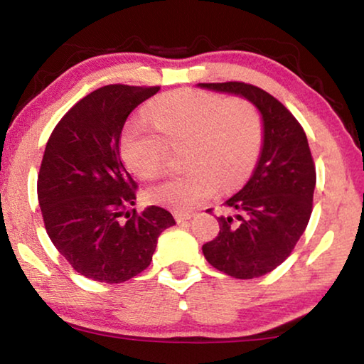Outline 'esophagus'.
<instances>
[{"label": "esophagus", "instance_id": "esophagus-1", "mask_svg": "<svg viewBox=\"0 0 364 364\" xmlns=\"http://www.w3.org/2000/svg\"><path fill=\"white\" fill-rule=\"evenodd\" d=\"M175 218L178 223H183V221H188L193 218V213H175Z\"/></svg>", "mask_w": 364, "mask_h": 364}]
</instances>
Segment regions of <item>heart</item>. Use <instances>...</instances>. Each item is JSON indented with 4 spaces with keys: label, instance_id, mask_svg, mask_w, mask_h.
I'll return each instance as SVG.
<instances>
[{
    "label": "heart",
    "instance_id": "heart-1",
    "mask_svg": "<svg viewBox=\"0 0 364 364\" xmlns=\"http://www.w3.org/2000/svg\"><path fill=\"white\" fill-rule=\"evenodd\" d=\"M147 115L160 135L143 122L122 133L120 156L134 175L151 180L165 167L168 147L184 151L189 171L147 188L154 204L186 212L218 188L231 189L250 173L262 147L263 127L257 107L242 97L223 100L194 90H178L154 101Z\"/></svg>",
    "mask_w": 364,
    "mask_h": 364
}]
</instances>
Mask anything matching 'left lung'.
Segmentation results:
<instances>
[{
	"instance_id": "1",
	"label": "left lung",
	"mask_w": 364,
	"mask_h": 364,
	"mask_svg": "<svg viewBox=\"0 0 364 364\" xmlns=\"http://www.w3.org/2000/svg\"><path fill=\"white\" fill-rule=\"evenodd\" d=\"M241 96L262 115L263 143L245 186L225 202L234 217H218L220 232L202 245L213 268L237 279L258 278L286 260L310 221L316 170L297 119L262 88L242 82L199 83Z\"/></svg>"
}]
</instances>
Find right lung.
Returning a JSON list of instances; mask_svg holds the SVG:
<instances>
[{"label":"right lung","mask_w":364,"mask_h":364,"mask_svg":"<svg viewBox=\"0 0 364 364\" xmlns=\"http://www.w3.org/2000/svg\"><path fill=\"white\" fill-rule=\"evenodd\" d=\"M159 90L102 86L78 101L48 139L36 184L43 221L54 247L85 278L132 279L151 264L160 232L175 225L162 207L127 212L136 183L120 159L122 130L132 110Z\"/></svg>","instance_id":"right-lung-1"}]
</instances>
